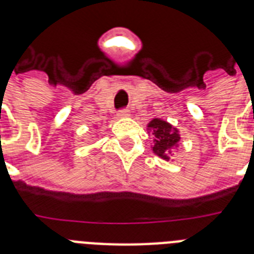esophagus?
I'll use <instances>...</instances> for the list:
<instances>
[{"label": "esophagus", "instance_id": "obj_1", "mask_svg": "<svg viewBox=\"0 0 254 254\" xmlns=\"http://www.w3.org/2000/svg\"><path fill=\"white\" fill-rule=\"evenodd\" d=\"M117 117H118V118H127V117H129V111L128 109H121V111L117 113Z\"/></svg>", "mask_w": 254, "mask_h": 254}]
</instances>
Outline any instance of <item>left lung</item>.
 Here are the masks:
<instances>
[{
    "mask_svg": "<svg viewBox=\"0 0 254 254\" xmlns=\"http://www.w3.org/2000/svg\"><path fill=\"white\" fill-rule=\"evenodd\" d=\"M147 131L149 133L151 132L154 136V145L151 146L154 154L164 160L169 161L172 151L179 146L181 134L178 129L167 121L154 118L147 125Z\"/></svg>",
    "mask_w": 254,
    "mask_h": 254,
    "instance_id": "left-lung-1",
    "label": "left lung"
}]
</instances>
